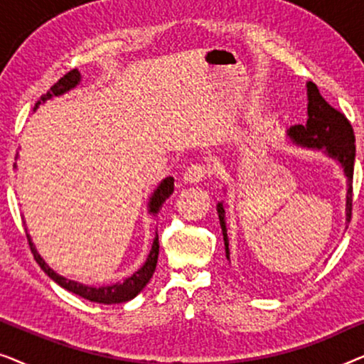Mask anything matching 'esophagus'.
Returning <instances> with one entry per match:
<instances>
[{
	"instance_id": "obj_1",
	"label": "esophagus",
	"mask_w": 364,
	"mask_h": 364,
	"mask_svg": "<svg viewBox=\"0 0 364 364\" xmlns=\"http://www.w3.org/2000/svg\"><path fill=\"white\" fill-rule=\"evenodd\" d=\"M208 176V167L205 164H192L183 173V181L188 183H197Z\"/></svg>"
}]
</instances>
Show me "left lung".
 <instances>
[{"instance_id":"left-lung-1","label":"left lung","mask_w":364,"mask_h":364,"mask_svg":"<svg viewBox=\"0 0 364 364\" xmlns=\"http://www.w3.org/2000/svg\"><path fill=\"white\" fill-rule=\"evenodd\" d=\"M308 121L305 126L296 124L290 129V137L293 141L306 147L325 149L328 156L336 159L345 168L348 177V193H346V220H351L353 212V171H355V132L350 121L343 112L330 106L321 96L316 84L308 82ZM218 218L225 240V252L228 258V240L225 228V210L222 203L217 205Z\"/></svg>"}]
</instances>
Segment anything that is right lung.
Listing matches in <instances>:
<instances>
[{
	"instance_id": "1",
	"label": "right lung",
	"mask_w": 364,
	"mask_h": 364,
	"mask_svg": "<svg viewBox=\"0 0 364 364\" xmlns=\"http://www.w3.org/2000/svg\"><path fill=\"white\" fill-rule=\"evenodd\" d=\"M79 79H81V74H79L77 69H71V71L64 74V76L59 79V81L54 84V86H51V89H49L46 94H43V96L39 97V101L36 102L34 109H36L39 104L44 102L46 99H49L51 96H59V94H63V92L69 91V89H73L79 82ZM172 192H173V177H167L166 181L161 182V186L157 187V191L154 192V196L151 198V203H149V212L157 213L159 210H161L164 202H166L167 198L172 196ZM26 237H28V242H29V248H31V253L34 255V260L38 262V265L43 268L44 273H48L49 278H53V280L56 282L58 285L66 288L68 291L76 293V295L86 298V300L96 301V303H104V305H112V303H124V301L132 300L134 296L141 293L142 288L146 287L149 280L152 278L154 272H156L157 258H159V237L154 238L151 253H149L147 260L142 265V268H139V270L134 273L132 277L126 278L124 282H119V283H116V285L99 287V288L86 287V285H82V283L68 280V278L58 275L56 272L51 270V268L46 265V262H44L41 255H39V253L36 252V248H34L29 235H26Z\"/></svg>"
}]
</instances>
